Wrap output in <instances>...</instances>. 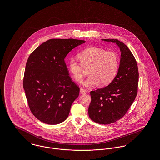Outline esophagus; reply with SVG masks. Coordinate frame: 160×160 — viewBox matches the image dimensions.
<instances>
[{
	"label": "esophagus",
	"instance_id": "1",
	"mask_svg": "<svg viewBox=\"0 0 160 160\" xmlns=\"http://www.w3.org/2000/svg\"><path fill=\"white\" fill-rule=\"evenodd\" d=\"M86 92V90L83 88H80V94H85Z\"/></svg>",
	"mask_w": 160,
	"mask_h": 160
}]
</instances>
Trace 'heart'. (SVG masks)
Returning <instances> with one entry per match:
<instances>
[{"instance_id":"1","label":"heart","mask_w":160,"mask_h":160,"mask_svg":"<svg viewBox=\"0 0 160 160\" xmlns=\"http://www.w3.org/2000/svg\"><path fill=\"white\" fill-rule=\"evenodd\" d=\"M80 63L75 58H71L68 68L72 78L77 82H81L86 71L89 77L83 82L86 87L98 85H109L117 74L119 68V57L114 51H106L103 48H86L78 54Z\"/></svg>"}]
</instances>
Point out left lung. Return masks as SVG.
Here are the masks:
<instances>
[{
    "instance_id": "1",
    "label": "left lung",
    "mask_w": 160,
    "mask_h": 160,
    "mask_svg": "<svg viewBox=\"0 0 160 160\" xmlns=\"http://www.w3.org/2000/svg\"><path fill=\"white\" fill-rule=\"evenodd\" d=\"M102 40L115 43L120 48V67L109 85L91 91L88 113L95 122L108 124L122 118L133 103L138 92L139 74L136 60L124 43L117 39Z\"/></svg>"
}]
</instances>
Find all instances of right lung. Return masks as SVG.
Masks as SVG:
<instances>
[{"instance_id":"right-lung-1","label":"right lung","mask_w":160,"mask_h":160,"mask_svg":"<svg viewBox=\"0 0 160 160\" xmlns=\"http://www.w3.org/2000/svg\"><path fill=\"white\" fill-rule=\"evenodd\" d=\"M85 42L73 38L49 39L29 56L23 86L30 111L40 122L57 124L68 117L80 88L69 75L65 58Z\"/></svg>"}]
</instances>
